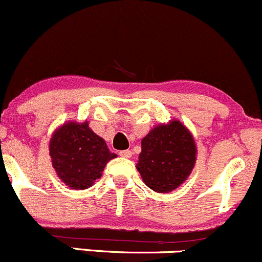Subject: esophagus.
Here are the masks:
<instances>
[{
	"mask_svg": "<svg viewBox=\"0 0 262 262\" xmlns=\"http://www.w3.org/2000/svg\"><path fill=\"white\" fill-rule=\"evenodd\" d=\"M120 156H122V158H131L132 156V152L131 150H123V151H120Z\"/></svg>",
	"mask_w": 262,
	"mask_h": 262,
	"instance_id": "obj_1",
	"label": "esophagus"
}]
</instances>
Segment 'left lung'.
Returning a JSON list of instances; mask_svg holds the SVG:
<instances>
[{"instance_id": "left-lung-1", "label": "left lung", "mask_w": 262, "mask_h": 262, "mask_svg": "<svg viewBox=\"0 0 262 262\" xmlns=\"http://www.w3.org/2000/svg\"><path fill=\"white\" fill-rule=\"evenodd\" d=\"M193 136L179 121L160 125L141 141L137 170L150 189L168 193L189 177L195 163Z\"/></svg>"}]
</instances>
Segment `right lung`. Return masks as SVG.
Wrapping results in <instances>:
<instances>
[{
    "label": "right lung",
    "instance_id": "obj_1",
    "mask_svg": "<svg viewBox=\"0 0 262 262\" xmlns=\"http://www.w3.org/2000/svg\"><path fill=\"white\" fill-rule=\"evenodd\" d=\"M49 149L56 174L72 189L90 188L106 164L116 158L88 122L61 126L51 137Z\"/></svg>",
    "mask_w": 262,
    "mask_h": 262
}]
</instances>
